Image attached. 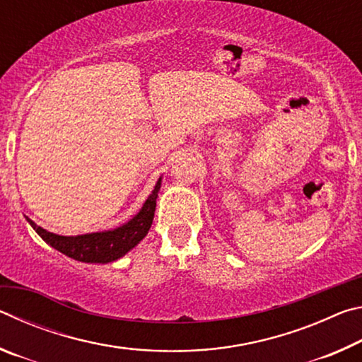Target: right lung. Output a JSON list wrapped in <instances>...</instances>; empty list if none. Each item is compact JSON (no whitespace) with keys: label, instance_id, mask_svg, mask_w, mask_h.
<instances>
[{"label":"right lung","instance_id":"1","mask_svg":"<svg viewBox=\"0 0 362 362\" xmlns=\"http://www.w3.org/2000/svg\"><path fill=\"white\" fill-rule=\"evenodd\" d=\"M161 179L163 177H159L155 188H153V192L144 203L142 209L118 228L86 233V235L78 236H62L41 228L32 218H25L32 225V228L42 238V241H46L49 246H52L59 252L70 257V259L84 263L115 262L124 257L148 235L153 217H155L156 198L159 188H161Z\"/></svg>","mask_w":362,"mask_h":362}]
</instances>
